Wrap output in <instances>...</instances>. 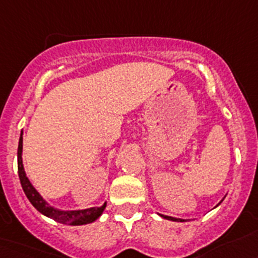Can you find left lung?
Returning a JSON list of instances; mask_svg holds the SVG:
<instances>
[{
	"mask_svg": "<svg viewBox=\"0 0 258 258\" xmlns=\"http://www.w3.org/2000/svg\"><path fill=\"white\" fill-rule=\"evenodd\" d=\"M164 219H167V220H171V221H184L181 219H175V217H171V216H166V215H161Z\"/></svg>",
	"mask_w": 258,
	"mask_h": 258,
	"instance_id": "1",
	"label": "left lung"
}]
</instances>
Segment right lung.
Wrapping results in <instances>:
<instances>
[{"mask_svg":"<svg viewBox=\"0 0 258 258\" xmlns=\"http://www.w3.org/2000/svg\"><path fill=\"white\" fill-rule=\"evenodd\" d=\"M21 134H23V132H21ZM21 152H23V137L20 136L18 147L19 178H20V183L25 196H27L33 206L41 214L51 217V219L58 221V223L66 224V225H84V224L93 223L94 220H97L101 216V214H102L106 207V203L101 207H92V209L80 210V211H60V210H56L53 207L48 206L46 201L39 196V193L35 190L34 186L30 184L29 179L25 175L24 167H23V160H21Z\"/></svg>","mask_w":258,"mask_h":258,"instance_id":"1","label":"right lung"}]
</instances>
